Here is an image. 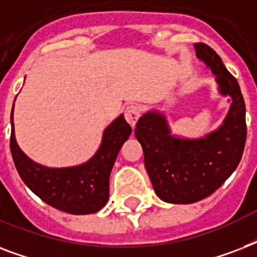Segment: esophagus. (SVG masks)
Wrapping results in <instances>:
<instances>
[{
	"label": "esophagus",
	"instance_id": "esophagus-1",
	"mask_svg": "<svg viewBox=\"0 0 257 257\" xmlns=\"http://www.w3.org/2000/svg\"><path fill=\"white\" fill-rule=\"evenodd\" d=\"M125 120L128 121L129 125L135 128L137 124V120L140 118L141 116V109L139 105L136 104H132V105H128L126 108H125Z\"/></svg>",
	"mask_w": 257,
	"mask_h": 257
}]
</instances>
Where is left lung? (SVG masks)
Segmentation results:
<instances>
[{
    "label": "left lung",
    "instance_id": "1",
    "mask_svg": "<svg viewBox=\"0 0 257 257\" xmlns=\"http://www.w3.org/2000/svg\"><path fill=\"white\" fill-rule=\"evenodd\" d=\"M195 49L216 76L220 93L231 97L223 125L201 139H180L171 135L163 113L151 110L139 118L135 129L153 189L163 201L172 204L196 203L219 189L237 168L247 139L245 102L239 82L212 48L199 42Z\"/></svg>",
    "mask_w": 257,
    "mask_h": 257
}]
</instances>
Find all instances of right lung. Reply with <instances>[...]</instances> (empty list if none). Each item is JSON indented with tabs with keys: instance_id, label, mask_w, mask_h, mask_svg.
<instances>
[{
	"instance_id": "1",
	"label": "right lung",
	"mask_w": 257,
	"mask_h": 257,
	"mask_svg": "<svg viewBox=\"0 0 257 257\" xmlns=\"http://www.w3.org/2000/svg\"><path fill=\"white\" fill-rule=\"evenodd\" d=\"M10 122V152L18 175L30 191L50 207L72 215H89L104 207L109 199V176L113 164L132 133L122 114L104 131L96 155L85 164L69 168H48L30 160L16 141L13 110Z\"/></svg>"
}]
</instances>
